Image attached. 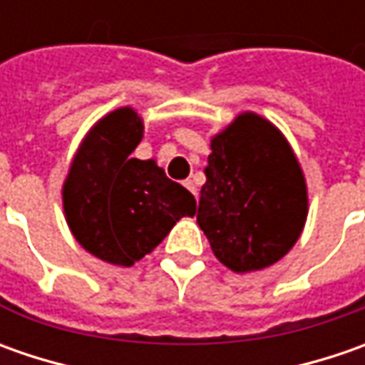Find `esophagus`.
<instances>
[{
	"instance_id": "34e87169",
	"label": "esophagus",
	"mask_w": 365,
	"mask_h": 365,
	"mask_svg": "<svg viewBox=\"0 0 365 365\" xmlns=\"http://www.w3.org/2000/svg\"><path fill=\"white\" fill-rule=\"evenodd\" d=\"M185 187H187L192 195H197V187H195V182H192V180H185Z\"/></svg>"
}]
</instances>
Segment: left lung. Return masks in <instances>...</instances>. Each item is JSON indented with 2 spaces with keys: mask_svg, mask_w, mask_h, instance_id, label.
Returning <instances> with one entry per match:
<instances>
[{
  "mask_svg": "<svg viewBox=\"0 0 365 365\" xmlns=\"http://www.w3.org/2000/svg\"><path fill=\"white\" fill-rule=\"evenodd\" d=\"M197 223L213 254L233 272H252L287 256L307 221L301 164L280 130L242 113L211 140Z\"/></svg>",
  "mask_w": 365,
  "mask_h": 365,
  "instance_id": "8db88e82",
  "label": "left lung"
}]
</instances>
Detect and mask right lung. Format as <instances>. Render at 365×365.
Instances as JSON below:
<instances>
[{
    "mask_svg": "<svg viewBox=\"0 0 365 365\" xmlns=\"http://www.w3.org/2000/svg\"><path fill=\"white\" fill-rule=\"evenodd\" d=\"M144 123L132 107L107 113L85 135L63 187L66 223L95 258L132 266L166 237L197 201L154 160L132 158Z\"/></svg>",
    "mask_w": 365,
    "mask_h": 365,
    "instance_id": "add662e5",
    "label": "right lung"
}]
</instances>
